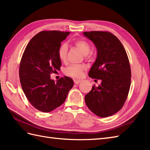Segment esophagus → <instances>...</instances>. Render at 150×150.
<instances>
[{
	"label": "esophagus",
	"instance_id": "obj_1",
	"mask_svg": "<svg viewBox=\"0 0 150 150\" xmlns=\"http://www.w3.org/2000/svg\"><path fill=\"white\" fill-rule=\"evenodd\" d=\"M81 81V80H79V79H74V82L75 84H76V85H77V84H79Z\"/></svg>",
	"mask_w": 150,
	"mask_h": 150
}]
</instances>
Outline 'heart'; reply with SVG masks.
Segmentation results:
<instances>
[{
	"label": "heart",
	"instance_id": "1",
	"mask_svg": "<svg viewBox=\"0 0 150 150\" xmlns=\"http://www.w3.org/2000/svg\"><path fill=\"white\" fill-rule=\"evenodd\" d=\"M74 45L81 51L84 55H87V54L90 52L91 46L90 43L85 41V40H75L74 41ZM67 51L68 47L66 43H64L60 46L59 49H58V57H59L61 61H65L66 60ZM84 69H85V67L83 66V65L73 64L71 65L70 66H69L66 69L65 73H66L67 75L70 76L71 77L79 78H81L82 76Z\"/></svg>",
	"mask_w": 150,
	"mask_h": 150
}]
</instances>
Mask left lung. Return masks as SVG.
<instances>
[{
  "label": "left lung",
  "mask_w": 150,
  "mask_h": 150,
  "mask_svg": "<svg viewBox=\"0 0 150 150\" xmlns=\"http://www.w3.org/2000/svg\"><path fill=\"white\" fill-rule=\"evenodd\" d=\"M97 48V58L91 67L90 78L101 79L93 86L85 100L90 110L102 118L119 111L130 90L131 70L126 51L120 40L108 32H84Z\"/></svg>",
  "instance_id": "obj_1"
}]
</instances>
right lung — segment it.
<instances>
[{
  "label": "right lung",
  "instance_id": "right-lung-1",
  "mask_svg": "<svg viewBox=\"0 0 150 150\" xmlns=\"http://www.w3.org/2000/svg\"><path fill=\"white\" fill-rule=\"evenodd\" d=\"M70 32L42 31L28 42L21 58L19 75L28 100L35 108L48 112L62 104L74 81L64 76L57 82L50 78L60 70L58 49Z\"/></svg>",
  "mask_w": 150,
  "mask_h": 150
}]
</instances>
